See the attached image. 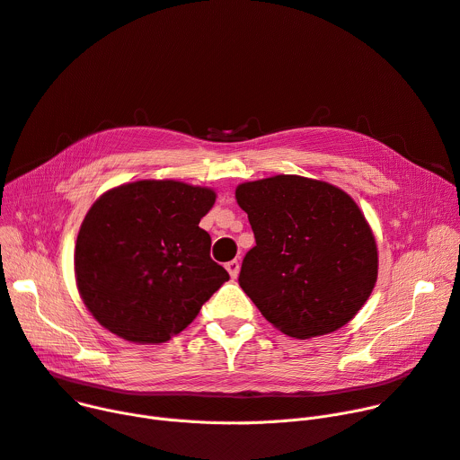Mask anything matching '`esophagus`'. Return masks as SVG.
<instances>
[{"label":"esophagus","instance_id":"esophagus-1","mask_svg":"<svg viewBox=\"0 0 460 460\" xmlns=\"http://www.w3.org/2000/svg\"><path fill=\"white\" fill-rule=\"evenodd\" d=\"M226 268H227L231 278L236 279V275H238V271H240V262H238V261H229V262L226 264Z\"/></svg>","mask_w":460,"mask_h":460}]
</instances>
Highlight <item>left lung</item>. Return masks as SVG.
<instances>
[{
    "mask_svg": "<svg viewBox=\"0 0 460 460\" xmlns=\"http://www.w3.org/2000/svg\"><path fill=\"white\" fill-rule=\"evenodd\" d=\"M255 246L238 283L288 336L313 339L346 325L377 281V246L357 203L329 182L275 175L236 187Z\"/></svg>",
    "mask_w": 460,
    "mask_h": 460,
    "instance_id": "1",
    "label": "left lung"
}]
</instances>
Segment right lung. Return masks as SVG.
Listing matches in <instances>:
<instances>
[{
    "label": "right lung",
    "instance_id": "obj_1",
    "mask_svg": "<svg viewBox=\"0 0 460 460\" xmlns=\"http://www.w3.org/2000/svg\"><path fill=\"white\" fill-rule=\"evenodd\" d=\"M217 194L181 181H135L90 207L75 242L81 299L105 329L161 344L189 327L229 273L199 220Z\"/></svg>",
    "mask_w": 460,
    "mask_h": 460
}]
</instances>
